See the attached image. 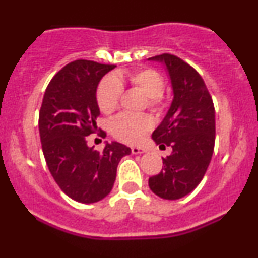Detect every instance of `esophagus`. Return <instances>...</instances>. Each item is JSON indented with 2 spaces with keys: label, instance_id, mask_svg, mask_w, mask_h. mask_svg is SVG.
Wrapping results in <instances>:
<instances>
[{
  "label": "esophagus",
  "instance_id": "esophagus-1",
  "mask_svg": "<svg viewBox=\"0 0 258 258\" xmlns=\"http://www.w3.org/2000/svg\"><path fill=\"white\" fill-rule=\"evenodd\" d=\"M131 152L132 154H143L146 153V148L143 147H139V146H135V147H131Z\"/></svg>",
  "mask_w": 258,
  "mask_h": 258
}]
</instances>
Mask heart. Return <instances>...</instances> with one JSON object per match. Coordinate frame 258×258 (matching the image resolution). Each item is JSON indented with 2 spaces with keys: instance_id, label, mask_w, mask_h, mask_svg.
Here are the masks:
<instances>
[{
  "instance_id": "obj_1",
  "label": "heart",
  "mask_w": 258,
  "mask_h": 258,
  "mask_svg": "<svg viewBox=\"0 0 258 258\" xmlns=\"http://www.w3.org/2000/svg\"><path fill=\"white\" fill-rule=\"evenodd\" d=\"M130 84L135 90L147 97L150 108L159 109L162 104L164 79L153 69L137 72H120L115 76H108L100 82L97 90V102L104 114H111L119 106L122 93V85ZM152 127V121L147 115L120 114L111 121V132L115 138L125 143H136L141 141L148 130Z\"/></svg>"
}]
</instances>
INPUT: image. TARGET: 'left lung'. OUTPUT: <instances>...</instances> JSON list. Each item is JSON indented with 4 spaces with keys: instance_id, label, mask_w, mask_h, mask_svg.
Returning a JSON list of instances; mask_svg holds the SVG:
<instances>
[{
    "instance_id": "left-lung-1",
    "label": "left lung",
    "mask_w": 258,
    "mask_h": 258,
    "mask_svg": "<svg viewBox=\"0 0 258 258\" xmlns=\"http://www.w3.org/2000/svg\"><path fill=\"white\" fill-rule=\"evenodd\" d=\"M148 60L159 61L170 76L173 98L164 120L153 132L160 149L171 148L162 158V170L149 178L154 194L177 200L197 188L215 147V108L199 73L182 59L164 53Z\"/></svg>"
}]
</instances>
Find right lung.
I'll use <instances>...</instances> for the list:
<instances>
[{"label":"right lung","instance_id":"obj_1","mask_svg":"<svg viewBox=\"0 0 258 258\" xmlns=\"http://www.w3.org/2000/svg\"><path fill=\"white\" fill-rule=\"evenodd\" d=\"M116 65L75 60L54 75L44 92L38 115L42 152L55 183L73 200L93 204L110 193L120 160L131 149L105 142L103 152L87 146L97 131V88ZM103 138L105 132H100Z\"/></svg>","mask_w":258,"mask_h":258}]
</instances>
